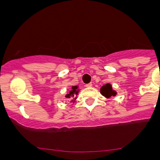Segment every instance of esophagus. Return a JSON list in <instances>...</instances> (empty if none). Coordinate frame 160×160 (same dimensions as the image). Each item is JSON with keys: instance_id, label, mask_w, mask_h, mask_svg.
<instances>
[{"instance_id": "obj_1", "label": "esophagus", "mask_w": 160, "mask_h": 160, "mask_svg": "<svg viewBox=\"0 0 160 160\" xmlns=\"http://www.w3.org/2000/svg\"><path fill=\"white\" fill-rule=\"evenodd\" d=\"M85 86H86V87H87V88H91V87H92V83H87V84L85 85Z\"/></svg>"}]
</instances>
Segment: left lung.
<instances>
[{"label":"left lung","mask_w":160,"mask_h":160,"mask_svg":"<svg viewBox=\"0 0 160 160\" xmlns=\"http://www.w3.org/2000/svg\"><path fill=\"white\" fill-rule=\"evenodd\" d=\"M101 94L106 97V98H110L111 96H114L116 95V92H114L112 89L111 85L110 83H107V84L103 85L100 89Z\"/></svg>","instance_id":"1"}]
</instances>
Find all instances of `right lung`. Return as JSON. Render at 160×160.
<instances>
[{
	"label": "right lung",
	"mask_w": 160,
	"mask_h": 160,
	"mask_svg": "<svg viewBox=\"0 0 160 160\" xmlns=\"http://www.w3.org/2000/svg\"><path fill=\"white\" fill-rule=\"evenodd\" d=\"M78 91H77V86H73L72 88V91H70L69 93L68 94V95H66V98H73V97H75V95H77L78 94ZM77 98H75V99ZM73 99H71V101L70 102H72Z\"/></svg>",
	"instance_id": "1"
}]
</instances>
